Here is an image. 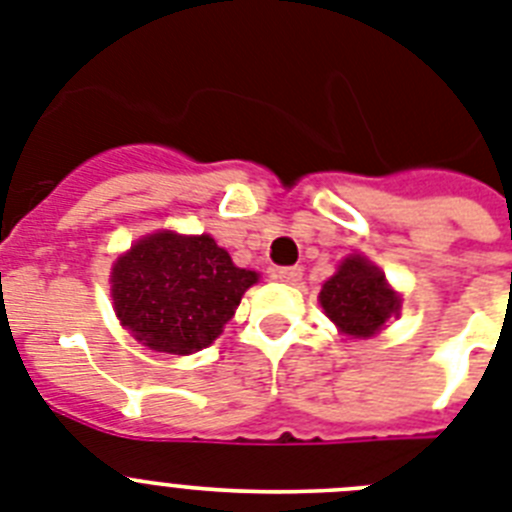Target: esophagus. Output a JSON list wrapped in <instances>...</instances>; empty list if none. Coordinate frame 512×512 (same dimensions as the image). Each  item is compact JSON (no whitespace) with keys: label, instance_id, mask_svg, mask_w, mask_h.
<instances>
[{"label":"esophagus","instance_id":"34e87169","mask_svg":"<svg viewBox=\"0 0 512 512\" xmlns=\"http://www.w3.org/2000/svg\"><path fill=\"white\" fill-rule=\"evenodd\" d=\"M276 278L283 283H296L302 278V268L299 265H291V268H278Z\"/></svg>","mask_w":512,"mask_h":512}]
</instances>
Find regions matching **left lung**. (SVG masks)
Wrapping results in <instances>:
<instances>
[{
    "label": "left lung",
    "mask_w": 512,
    "mask_h": 512,
    "mask_svg": "<svg viewBox=\"0 0 512 512\" xmlns=\"http://www.w3.org/2000/svg\"><path fill=\"white\" fill-rule=\"evenodd\" d=\"M320 304L343 333L359 338L375 336L385 320H390L401 307L380 268L359 255L346 257L336 276L325 281Z\"/></svg>",
    "instance_id": "1"
}]
</instances>
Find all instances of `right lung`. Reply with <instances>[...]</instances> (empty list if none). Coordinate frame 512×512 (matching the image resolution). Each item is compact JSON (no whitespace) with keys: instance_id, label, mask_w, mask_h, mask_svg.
<instances>
[{"instance_id":"obj_1","label":"right lung","mask_w":512,"mask_h":512,"mask_svg":"<svg viewBox=\"0 0 512 512\" xmlns=\"http://www.w3.org/2000/svg\"><path fill=\"white\" fill-rule=\"evenodd\" d=\"M122 325L140 343L166 354H195L221 336L255 270L236 268L208 234H150L111 273Z\"/></svg>"}]
</instances>
